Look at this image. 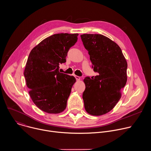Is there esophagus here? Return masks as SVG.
Returning a JSON list of instances; mask_svg holds the SVG:
<instances>
[{
	"label": "esophagus",
	"instance_id": "1",
	"mask_svg": "<svg viewBox=\"0 0 151 151\" xmlns=\"http://www.w3.org/2000/svg\"><path fill=\"white\" fill-rule=\"evenodd\" d=\"M75 78H76V81H79V80H80V79H81L79 76H76V75H75Z\"/></svg>",
	"mask_w": 151,
	"mask_h": 151
}]
</instances>
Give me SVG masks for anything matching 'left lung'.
Listing matches in <instances>:
<instances>
[{
	"mask_svg": "<svg viewBox=\"0 0 151 151\" xmlns=\"http://www.w3.org/2000/svg\"><path fill=\"white\" fill-rule=\"evenodd\" d=\"M81 37L93 71L98 73L83 79L85 109L91 115L101 116L110 111L122 96L121 89L127 82V63L120 47L109 38L92 34Z\"/></svg>",
	"mask_w": 151,
	"mask_h": 151,
	"instance_id": "1",
	"label": "left lung"
}]
</instances>
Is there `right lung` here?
<instances>
[{
    "mask_svg": "<svg viewBox=\"0 0 151 151\" xmlns=\"http://www.w3.org/2000/svg\"><path fill=\"white\" fill-rule=\"evenodd\" d=\"M78 34L60 33L50 36L31 51L24 70L29 94L35 106L50 114L66 108L76 79L60 73L59 64L66 62L69 50L76 42Z\"/></svg>",
    "mask_w": 151,
    "mask_h": 151,
    "instance_id": "obj_1",
    "label": "right lung"
}]
</instances>
